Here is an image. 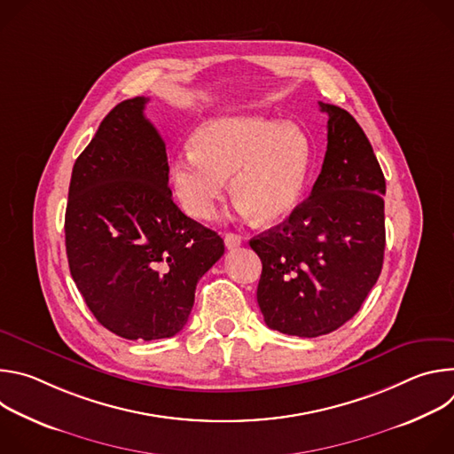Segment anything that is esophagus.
<instances>
[{"mask_svg": "<svg viewBox=\"0 0 454 454\" xmlns=\"http://www.w3.org/2000/svg\"><path fill=\"white\" fill-rule=\"evenodd\" d=\"M224 244H226L228 249H235V247H239L242 244V237L230 231V233L224 235Z\"/></svg>", "mask_w": 454, "mask_h": 454, "instance_id": "1", "label": "esophagus"}]
</instances>
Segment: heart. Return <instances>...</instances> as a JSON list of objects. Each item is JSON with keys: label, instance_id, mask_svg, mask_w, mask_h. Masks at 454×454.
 Segmentation results:
<instances>
[{"label": "heart", "instance_id": "1", "mask_svg": "<svg viewBox=\"0 0 454 454\" xmlns=\"http://www.w3.org/2000/svg\"><path fill=\"white\" fill-rule=\"evenodd\" d=\"M310 163V142L296 123L223 114L198 129L193 153L176 158L172 184L183 210L208 221L233 175L231 193L240 212L273 223L300 203Z\"/></svg>", "mask_w": 454, "mask_h": 454}]
</instances>
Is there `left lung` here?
<instances>
[{"instance_id": "8db88e82", "label": "left lung", "mask_w": 454, "mask_h": 454, "mask_svg": "<svg viewBox=\"0 0 454 454\" xmlns=\"http://www.w3.org/2000/svg\"><path fill=\"white\" fill-rule=\"evenodd\" d=\"M327 153L310 196L278 226L249 240L261 256L256 301L266 325L317 338L340 329L375 286L384 258L386 181L356 118L319 102Z\"/></svg>"}]
</instances>
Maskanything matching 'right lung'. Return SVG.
<instances>
[{
  "label": "right lung",
  "mask_w": 454,
  "mask_h": 454,
  "mask_svg": "<svg viewBox=\"0 0 454 454\" xmlns=\"http://www.w3.org/2000/svg\"><path fill=\"white\" fill-rule=\"evenodd\" d=\"M149 98L114 106L72 172L67 219L70 273L102 327L161 340L188 321L200 278L224 240L172 201L165 142L145 118Z\"/></svg>",
  "instance_id": "obj_1"
}]
</instances>
